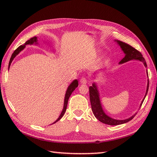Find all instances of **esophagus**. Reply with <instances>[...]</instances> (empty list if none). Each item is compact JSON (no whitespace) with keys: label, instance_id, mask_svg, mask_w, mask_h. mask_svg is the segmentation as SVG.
Masks as SVG:
<instances>
[{"label":"esophagus","instance_id":"1","mask_svg":"<svg viewBox=\"0 0 157 157\" xmlns=\"http://www.w3.org/2000/svg\"><path fill=\"white\" fill-rule=\"evenodd\" d=\"M80 83L82 84H86V83H87V79H86V77H82V78L80 79Z\"/></svg>","mask_w":157,"mask_h":157}]
</instances>
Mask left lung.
<instances>
[{
  "instance_id": "8db88e82",
  "label": "left lung",
  "mask_w": 157,
  "mask_h": 157,
  "mask_svg": "<svg viewBox=\"0 0 157 157\" xmlns=\"http://www.w3.org/2000/svg\"><path fill=\"white\" fill-rule=\"evenodd\" d=\"M117 42L118 43L119 45L120 46V47L121 48L122 51L125 54V57L119 62V64H122L123 63L128 62L129 61H131V60L134 59V60H138V61L142 62L144 63V65L146 67H147V65H146V63L145 61V59L142 56V55L141 54L140 52H139L138 50H136L134 47H132V46L126 44L125 42H123L121 41H119V40L117 41ZM146 73H147V75H148V71H146ZM148 87H149V79H148L147 88H146V94L144 96V99H143V101L141 102L140 106H142L143 102H144V100L146 97V94H147ZM89 92H90V100L92 112L94 113L96 118L98 120H99L101 122L105 123V124H107L110 125H121V124H123V123H125L127 122L131 121V120L134 118L135 115H136V113L135 115H132L131 117L124 119V120H117V119H115L110 117H109L107 115H106L105 113L103 111L102 106L101 104V101H100L97 86H96L95 83H93L92 86H90Z\"/></svg>"
}]
</instances>
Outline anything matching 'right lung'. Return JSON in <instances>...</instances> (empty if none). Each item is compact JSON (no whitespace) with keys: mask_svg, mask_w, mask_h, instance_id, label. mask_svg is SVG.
Segmentation results:
<instances>
[{"mask_svg":"<svg viewBox=\"0 0 157 157\" xmlns=\"http://www.w3.org/2000/svg\"><path fill=\"white\" fill-rule=\"evenodd\" d=\"M36 42H37V37H36V36H34V37H33V38H30L29 40H28V41H26L25 42V44H23V45H21L20 46H19V47L17 48L15 51L13 52V53L12 54V55H11V59H10V61H9V67H10V65H11V63H12V61H13V59H14L15 56L17 55L19 53L21 52L22 50L25 47V45H27V44H34V43H36ZM78 81L77 80V79H75V80H73V82H72V83L71 84H70L69 86V87L67 88V91H66V93H65V100H64V105H63V111H62V112H61V115H60V116L59 117V118L56 120V121L53 123H56V122H57L58 121H59L60 119H61L62 117H63V116L64 115V114H65V111H66V109H67V103H68V100H69V97H70V96H71V93L74 91V90L78 87ZM52 123V124H53Z\"/></svg>","mask_w":157,"mask_h":157,"instance_id":"obj_1","label":"right lung"}]
</instances>
